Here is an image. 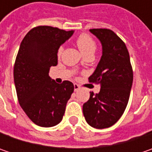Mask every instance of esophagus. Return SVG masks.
I'll return each instance as SVG.
<instances>
[{
	"mask_svg": "<svg viewBox=\"0 0 152 152\" xmlns=\"http://www.w3.org/2000/svg\"><path fill=\"white\" fill-rule=\"evenodd\" d=\"M73 86H74V91H78L79 90V88H80V87H79V85H77V84H74Z\"/></svg>",
	"mask_w": 152,
	"mask_h": 152,
	"instance_id": "esophagus-1",
	"label": "esophagus"
}]
</instances>
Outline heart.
Segmentation results:
<instances>
[{"mask_svg":"<svg viewBox=\"0 0 152 152\" xmlns=\"http://www.w3.org/2000/svg\"><path fill=\"white\" fill-rule=\"evenodd\" d=\"M76 45L78 48L84 56H94L96 50V44L94 39L87 34H82L76 39ZM62 52V47H60L57 50V56L60 57ZM81 63H79L78 66H80Z\"/></svg>","mask_w":152,"mask_h":152,"instance_id":"obj_1","label":"heart"}]
</instances>
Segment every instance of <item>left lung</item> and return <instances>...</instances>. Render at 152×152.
<instances>
[{
  "mask_svg": "<svg viewBox=\"0 0 152 152\" xmlns=\"http://www.w3.org/2000/svg\"><path fill=\"white\" fill-rule=\"evenodd\" d=\"M90 32L100 40L102 55L89 80L99 84L101 91L98 94L90 92L89 101L83 105V113L89 125L106 129L115 124L125 110L133 84V70L125 44L113 31L93 28Z\"/></svg>",
  "mask_w": 152,
  "mask_h": 152,
  "instance_id": "left-lung-1",
  "label": "left lung"
}]
</instances>
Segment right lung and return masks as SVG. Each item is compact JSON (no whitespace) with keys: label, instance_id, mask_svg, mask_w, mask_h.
<instances>
[{"label":"right lung","instance_id":"obj_1","mask_svg":"<svg viewBox=\"0 0 152 152\" xmlns=\"http://www.w3.org/2000/svg\"><path fill=\"white\" fill-rule=\"evenodd\" d=\"M50 26L32 28L22 40L15 61L13 77L21 107L36 125L58 124L74 86L65 80L57 84L49 76L57 64V50L73 34Z\"/></svg>","mask_w":152,"mask_h":152}]
</instances>
